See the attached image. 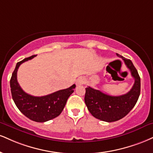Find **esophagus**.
I'll return each mask as SVG.
<instances>
[{"instance_id":"obj_1","label":"esophagus","mask_w":153,"mask_h":153,"mask_svg":"<svg viewBox=\"0 0 153 153\" xmlns=\"http://www.w3.org/2000/svg\"><path fill=\"white\" fill-rule=\"evenodd\" d=\"M84 82V79L82 78H79L76 81V85H80L83 84Z\"/></svg>"}]
</instances>
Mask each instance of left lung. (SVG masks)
<instances>
[{
    "instance_id": "left-lung-1",
    "label": "left lung",
    "mask_w": 153,
    "mask_h": 153,
    "mask_svg": "<svg viewBox=\"0 0 153 153\" xmlns=\"http://www.w3.org/2000/svg\"><path fill=\"white\" fill-rule=\"evenodd\" d=\"M116 55L124 60L132 76L135 79L133 86L126 94L112 96L88 86L85 88V102L89 112L95 118L111 123L122 119L135 105L140 94V78L137 71L129 59Z\"/></svg>"
}]
</instances>
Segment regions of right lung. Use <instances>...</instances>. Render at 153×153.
Returning <instances> with one entry per match:
<instances>
[{
    "label": "right lung",
    "mask_w": 153,
    "mask_h": 153,
    "mask_svg": "<svg viewBox=\"0 0 153 153\" xmlns=\"http://www.w3.org/2000/svg\"><path fill=\"white\" fill-rule=\"evenodd\" d=\"M36 56H32L17 62L10 80L13 100L20 111L31 120L44 123L58 117L62 113L68 98L74 92L75 85L41 97L33 96L23 91L17 80L19 66Z\"/></svg>",
    "instance_id": "obj_1"
}]
</instances>
